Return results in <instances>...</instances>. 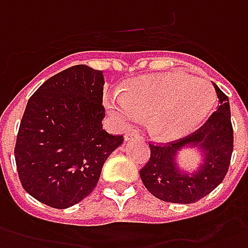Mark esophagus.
I'll use <instances>...</instances> for the list:
<instances>
[{
	"label": "esophagus",
	"instance_id": "1",
	"mask_svg": "<svg viewBox=\"0 0 248 248\" xmlns=\"http://www.w3.org/2000/svg\"><path fill=\"white\" fill-rule=\"evenodd\" d=\"M124 139H125V141H129V140H141L142 137L136 135L135 132H129V133H126Z\"/></svg>",
	"mask_w": 248,
	"mask_h": 248
}]
</instances>
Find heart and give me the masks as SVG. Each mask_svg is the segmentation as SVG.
Here are the masks:
<instances>
[{
  "label": "heart",
  "mask_w": 248,
  "mask_h": 248,
  "mask_svg": "<svg viewBox=\"0 0 248 248\" xmlns=\"http://www.w3.org/2000/svg\"><path fill=\"white\" fill-rule=\"evenodd\" d=\"M107 108L119 125L149 116V131L160 140H177L205 122L216 104V92L205 79L181 71L131 79L122 93L113 92Z\"/></svg>",
  "instance_id": "b5f03b06"
}]
</instances>
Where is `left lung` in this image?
Returning a JSON list of instances; mask_svg holds the SVG:
<instances>
[{"instance_id": "obj_1", "label": "left lung", "mask_w": 248, "mask_h": 248, "mask_svg": "<svg viewBox=\"0 0 248 248\" xmlns=\"http://www.w3.org/2000/svg\"><path fill=\"white\" fill-rule=\"evenodd\" d=\"M219 99L218 111L189 136L168 144L149 142L151 157L140 170L149 193L171 203H194L223 181L230 165L234 132L229 97L214 84ZM186 146H197L204 153V162L194 173H186L176 165V153Z\"/></svg>"}]
</instances>
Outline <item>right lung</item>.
Masks as SVG:
<instances>
[{
    "mask_svg": "<svg viewBox=\"0 0 248 248\" xmlns=\"http://www.w3.org/2000/svg\"><path fill=\"white\" fill-rule=\"evenodd\" d=\"M104 75L78 64L54 75L29 99L14 156L23 189L67 209L96 186L102 168L124 141L103 129Z\"/></svg>",
    "mask_w": 248,
    "mask_h": 248,
    "instance_id": "right-lung-1",
    "label": "right lung"
}]
</instances>
